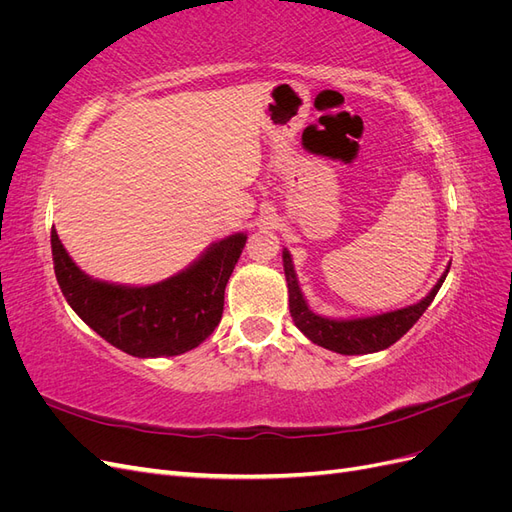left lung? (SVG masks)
<instances>
[{"label":"left lung","instance_id":"obj_1","mask_svg":"<svg viewBox=\"0 0 512 512\" xmlns=\"http://www.w3.org/2000/svg\"><path fill=\"white\" fill-rule=\"evenodd\" d=\"M282 258H284V273L288 282L290 316L294 324H297L299 331L307 339H312L314 344L339 354H369V352H378L393 346L397 339L404 337L414 327V322L425 314V309L431 305L433 297H436L440 286L444 284L448 269H451L448 267L438 280V284L431 288L427 297L414 305L395 309V312L378 314V316L333 320V318L318 316L307 307L288 250H284Z\"/></svg>","mask_w":512,"mask_h":512}]
</instances>
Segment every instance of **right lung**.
<instances>
[{
    "mask_svg": "<svg viewBox=\"0 0 512 512\" xmlns=\"http://www.w3.org/2000/svg\"><path fill=\"white\" fill-rule=\"evenodd\" d=\"M247 235L237 232L207 247L194 265L151 286L91 280L51 230L57 284L79 318L108 344L138 359L183 354L215 331L224 312V290Z\"/></svg>",
    "mask_w": 512,
    "mask_h": 512,
    "instance_id": "1",
    "label": "right lung"
}]
</instances>
